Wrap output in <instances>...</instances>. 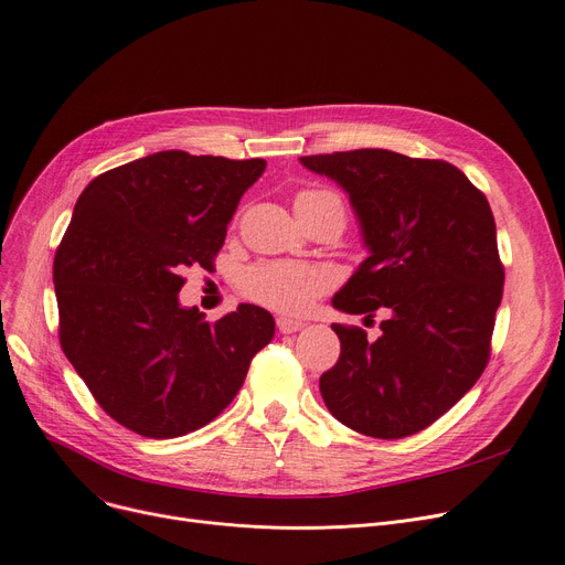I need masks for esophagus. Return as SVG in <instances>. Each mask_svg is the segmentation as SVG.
Listing matches in <instances>:
<instances>
[{
    "label": "esophagus",
    "instance_id": "obj_1",
    "mask_svg": "<svg viewBox=\"0 0 565 565\" xmlns=\"http://www.w3.org/2000/svg\"><path fill=\"white\" fill-rule=\"evenodd\" d=\"M277 328L281 334H292V332H300L305 328V322L281 316V318H277Z\"/></svg>",
    "mask_w": 565,
    "mask_h": 565
}]
</instances>
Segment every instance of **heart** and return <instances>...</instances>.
<instances>
[{"mask_svg":"<svg viewBox=\"0 0 565 565\" xmlns=\"http://www.w3.org/2000/svg\"><path fill=\"white\" fill-rule=\"evenodd\" d=\"M332 205L343 215L341 199L330 190H302L295 211H318ZM334 281L332 270L295 260H263L243 275V292L249 300L284 313H305L318 295Z\"/></svg>","mask_w":565,"mask_h":565,"instance_id":"b5f03b06","label":"heart"}]
</instances>
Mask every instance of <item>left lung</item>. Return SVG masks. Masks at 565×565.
I'll return each instance as SVG.
<instances>
[{"label":"left lung","mask_w":565,"mask_h":565,"mask_svg":"<svg viewBox=\"0 0 565 565\" xmlns=\"http://www.w3.org/2000/svg\"><path fill=\"white\" fill-rule=\"evenodd\" d=\"M300 162L341 185L369 258L334 295V309H382V334L332 324L339 362L320 375L334 417L362 435L401 439L449 412L490 360L503 265L490 203L444 160L360 148Z\"/></svg>","instance_id":"1"}]
</instances>
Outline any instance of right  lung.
I'll list each match as a JSON object with an SVG mask.
<instances>
[{"label":"right lung","mask_w":565,"mask_h":565,"mask_svg":"<svg viewBox=\"0 0 565 565\" xmlns=\"http://www.w3.org/2000/svg\"><path fill=\"white\" fill-rule=\"evenodd\" d=\"M265 160L160 151L79 194L54 256L58 341L114 422L169 439L211 424L241 392L275 318L241 305L217 322L181 307L185 267H213Z\"/></svg>","instance_id":"1"}]
</instances>
